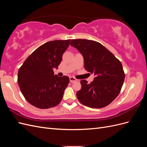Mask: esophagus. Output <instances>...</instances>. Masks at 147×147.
Wrapping results in <instances>:
<instances>
[{"label": "esophagus", "instance_id": "34e87169", "mask_svg": "<svg viewBox=\"0 0 147 147\" xmlns=\"http://www.w3.org/2000/svg\"><path fill=\"white\" fill-rule=\"evenodd\" d=\"M69 79H70V82H71V83H74V82L77 81V80L76 78H75L73 77H70Z\"/></svg>", "mask_w": 147, "mask_h": 147}]
</instances>
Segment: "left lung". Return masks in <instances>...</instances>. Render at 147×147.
Masks as SVG:
<instances>
[{"mask_svg": "<svg viewBox=\"0 0 147 147\" xmlns=\"http://www.w3.org/2000/svg\"><path fill=\"white\" fill-rule=\"evenodd\" d=\"M70 42L83 55L84 69L95 76L90 84L86 80H81L77 99L91 108L109 105L119 94L125 78L121 62L99 42L86 39H73Z\"/></svg>", "mask_w": 147, "mask_h": 147, "instance_id": "1", "label": "left lung"}]
</instances>
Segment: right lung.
<instances>
[{
  "mask_svg": "<svg viewBox=\"0 0 147 147\" xmlns=\"http://www.w3.org/2000/svg\"><path fill=\"white\" fill-rule=\"evenodd\" d=\"M70 40H53L37 48L21 65L18 82L22 94L29 104L38 109L58 105L69 83L67 76L54 75Z\"/></svg>",
  "mask_w": 147,
  "mask_h": 147,
  "instance_id": "add662e5",
  "label": "right lung"
}]
</instances>
